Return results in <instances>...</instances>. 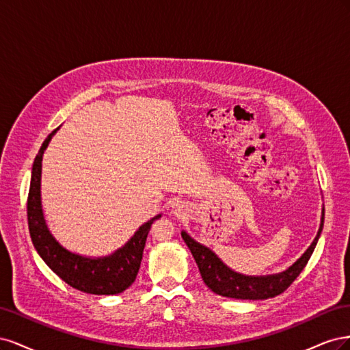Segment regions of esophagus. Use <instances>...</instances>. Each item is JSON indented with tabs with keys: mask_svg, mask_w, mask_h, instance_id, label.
Wrapping results in <instances>:
<instances>
[{
	"mask_svg": "<svg viewBox=\"0 0 350 350\" xmlns=\"http://www.w3.org/2000/svg\"><path fill=\"white\" fill-rule=\"evenodd\" d=\"M184 208H183V206L181 204H174V213H176V215H179L181 213Z\"/></svg>",
	"mask_w": 350,
	"mask_h": 350,
	"instance_id": "1",
	"label": "esophagus"
}]
</instances>
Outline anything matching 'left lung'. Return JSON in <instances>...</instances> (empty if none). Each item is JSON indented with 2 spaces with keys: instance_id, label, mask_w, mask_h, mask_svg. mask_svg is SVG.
Listing matches in <instances>:
<instances>
[{
  "instance_id": "8db88e82",
  "label": "left lung",
  "mask_w": 350,
  "mask_h": 350,
  "mask_svg": "<svg viewBox=\"0 0 350 350\" xmlns=\"http://www.w3.org/2000/svg\"><path fill=\"white\" fill-rule=\"evenodd\" d=\"M324 224V211L321 217V225L317 234L315 239L310 245V248L304 252V256L296 261L293 266L280 274H273V276H243V274L235 273L230 270L228 266L220 261L213 251H210L207 247L201 245L197 241L189 237L187 232H183V239L191 251L193 257L197 262L198 270L201 273L207 288L213 291L220 296H226V298H235V299H267L274 298L280 293H283L289 286L295 282V279L299 276V273L308 262L311 254L317 245V241L320 238Z\"/></svg>"
}]
</instances>
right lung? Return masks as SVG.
<instances>
[{
	"instance_id": "add662e5",
	"label": "right lung",
	"mask_w": 350,
	"mask_h": 350,
	"mask_svg": "<svg viewBox=\"0 0 350 350\" xmlns=\"http://www.w3.org/2000/svg\"><path fill=\"white\" fill-rule=\"evenodd\" d=\"M52 131L35 157L27 196V224L33 247L46 266L71 288L92 295H116L130 288L137 278L143 258L147 235L154 220L147 221L135 232L134 237L112 256L103 258H86L62 248L46 228L40 206V172L42 156L46 149Z\"/></svg>"
}]
</instances>
